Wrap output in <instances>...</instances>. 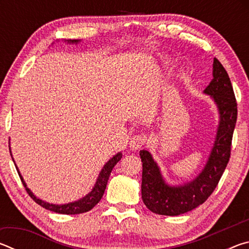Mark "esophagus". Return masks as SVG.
<instances>
[{"instance_id": "1", "label": "esophagus", "mask_w": 249, "mask_h": 249, "mask_svg": "<svg viewBox=\"0 0 249 249\" xmlns=\"http://www.w3.org/2000/svg\"><path fill=\"white\" fill-rule=\"evenodd\" d=\"M147 142V135L141 134V135H135L132 137V140L129 142V147L132 150H138L141 149L142 146L146 144Z\"/></svg>"}]
</instances>
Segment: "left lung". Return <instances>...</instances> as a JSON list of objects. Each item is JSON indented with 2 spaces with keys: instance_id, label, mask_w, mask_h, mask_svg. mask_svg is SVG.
Listing matches in <instances>:
<instances>
[{
  "instance_id": "1",
  "label": "left lung",
  "mask_w": 249,
  "mask_h": 249,
  "mask_svg": "<svg viewBox=\"0 0 249 249\" xmlns=\"http://www.w3.org/2000/svg\"><path fill=\"white\" fill-rule=\"evenodd\" d=\"M204 93L211 95L215 102L220 122L210 157L196 179L172 187L165 182L149 151H140L142 162V197L153 213L180 215L204 203L215 190L229 163L231 138L237 120V103L229 74L216 58L213 61V79L205 88Z\"/></svg>"
}]
</instances>
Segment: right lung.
Here are the masks:
<instances>
[{
	"instance_id": "obj_1",
	"label": "right lung",
	"mask_w": 249,
	"mask_h": 249,
	"mask_svg": "<svg viewBox=\"0 0 249 249\" xmlns=\"http://www.w3.org/2000/svg\"><path fill=\"white\" fill-rule=\"evenodd\" d=\"M79 41L80 40H78V39L68 40V43L69 44H78ZM121 158H122V153H119L115 156H113V158L109 159L108 161L105 163L103 169L100 172L98 179H96L95 185L93 187V189H92V191L90 193H88L86 196H83L82 199H80L78 201L70 202V203L60 204V205L48 203V202H45L43 200L38 199L36 196H34V193L27 188V185H26V183H25L22 175L19 174L18 168L16 167V165H15V167H16V170H18V172L20 180H22L23 185L25 187V189H26V191L29 195V196H31L37 204L43 206V208H45L46 210L53 211V212H56L59 214H80V213L88 212V211L93 209L94 206L99 203L100 200L102 199L104 191H105V188H107V184L108 177H109V175H111L112 169L114 168L116 163L120 161Z\"/></svg>"
}]
</instances>
